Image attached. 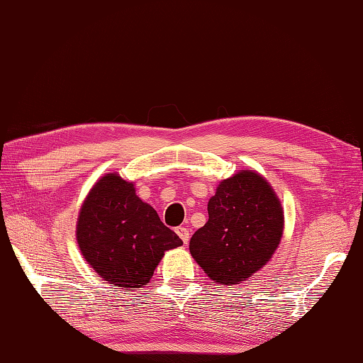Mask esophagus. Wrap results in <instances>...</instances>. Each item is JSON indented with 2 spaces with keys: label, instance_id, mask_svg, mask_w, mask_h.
I'll use <instances>...</instances> for the list:
<instances>
[{
  "label": "esophagus",
  "instance_id": "esophagus-1",
  "mask_svg": "<svg viewBox=\"0 0 363 363\" xmlns=\"http://www.w3.org/2000/svg\"><path fill=\"white\" fill-rule=\"evenodd\" d=\"M177 234H179V237L183 240V243H188L189 242V230L186 228H183V225H180V228H177Z\"/></svg>",
  "mask_w": 363,
  "mask_h": 363
}]
</instances>
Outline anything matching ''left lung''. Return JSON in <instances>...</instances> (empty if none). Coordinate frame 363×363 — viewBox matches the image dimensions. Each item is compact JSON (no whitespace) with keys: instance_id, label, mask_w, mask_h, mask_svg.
Returning <instances> with one entry per match:
<instances>
[{"instance_id":"1","label":"left lung","mask_w":363,"mask_h":363,"mask_svg":"<svg viewBox=\"0 0 363 363\" xmlns=\"http://www.w3.org/2000/svg\"><path fill=\"white\" fill-rule=\"evenodd\" d=\"M207 208L208 221L191 237V256L213 281L242 283L278 248L281 203L265 179L242 170L220 183Z\"/></svg>"}]
</instances>
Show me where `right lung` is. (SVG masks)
Instances as JSON below:
<instances>
[{
  "mask_svg": "<svg viewBox=\"0 0 363 363\" xmlns=\"http://www.w3.org/2000/svg\"><path fill=\"white\" fill-rule=\"evenodd\" d=\"M77 243L94 272L125 291L147 284L164 252L183 245L156 210L135 196L134 184L118 174L102 177L86 196Z\"/></svg>",
  "mask_w": 363,
  "mask_h": 363,
  "instance_id": "add662e5",
  "label": "right lung"
}]
</instances>
